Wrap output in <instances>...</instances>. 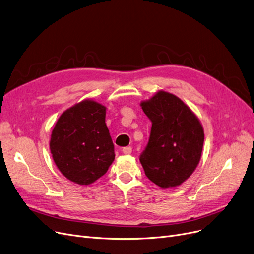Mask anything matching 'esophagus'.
Wrapping results in <instances>:
<instances>
[{"mask_svg": "<svg viewBox=\"0 0 254 254\" xmlns=\"http://www.w3.org/2000/svg\"><path fill=\"white\" fill-rule=\"evenodd\" d=\"M123 152L126 154H130L131 153V147L130 146H126L123 148Z\"/></svg>", "mask_w": 254, "mask_h": 254, "instance_id": "esophagus-1", "label": "esophagus"}]
</instances>
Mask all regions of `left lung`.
Here are the masks:
<instances>
[{"instance_id":"1","label":"left lung","mask_w":254,"mask_h":254,"mask_svg":"<svg viewBox=\"0 0 254 254\" xmlns=\"http://www.w3.org/2000/svg\"><path fill=\"white\" fill-rule=\"evenodd\" d=\"M141 107L151 121L148 143L139 158L145 175L164 189L180 186L200 161L204 141L200 121L181 98L165 91Z\"/></svg>"}]
</instances>
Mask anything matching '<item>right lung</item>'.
<instances>
[{
	"label": "right lung",
	"mask_w": 254,
	"mask_h": 254,
	"mask_svg": "<svg viewBox=\"0 0 254 254\" xmlns=\"http://www.w3.org/2000/svg\"><path fill=\"white\" fill-rule=\"evenodd\" d=\"M105 118L106 107L89 100L67 109L59 117L50 148L66 179L90 185L108 171L115 153Z\"/></svg>",
	"instance_id": "add662e5"
}]
</instances>
